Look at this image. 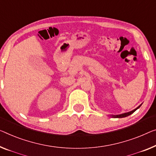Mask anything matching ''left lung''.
<instances>
[{"label":"left lung","instance_id":"obj_1","mask_svg":"<svg viewBox=\"0 0 156 156\" xmlns=\"http://www.w3.org/2000/svg\"><path fill=\"white\" fill-rule=\"evenodd\" d=\"M141 106V105H139L137 108H136L135 109H134L133 111H129V112H127V113H122V114H120V115H111L112 116V117H113V118H125V117H127V116H128V115H131L132 113H133L134 111H135L136 110H137V109L140 107V106Z\"/></svg>","mask_w":156,"mask_h":156}]
</instances>
